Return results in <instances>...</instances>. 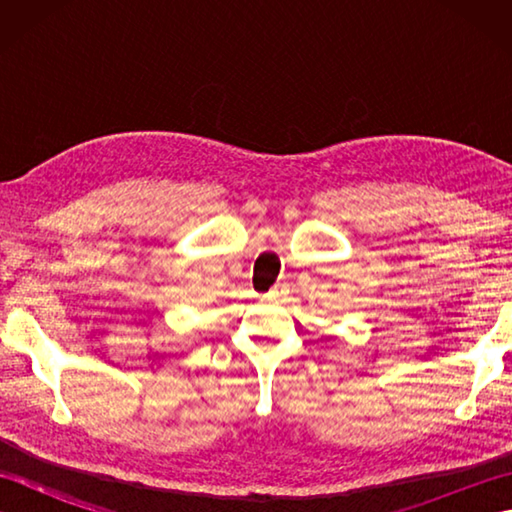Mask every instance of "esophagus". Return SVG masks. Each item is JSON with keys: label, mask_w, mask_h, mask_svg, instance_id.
Segmentation results:
<instances>
[{"label": "esophagus", "mask_w": 512, "mask_h": 512, "mask_svg": "<svg viewBox=\"0 0 512 512\" xmlns=\"http://www.w3.org/2000/svg\"><path fill=\"white\" fill-rule=\"evenodd\" d=\"M286 292H288V286H286V284H281V281H279V284H275V286H273V290H270V297L286 295Z\"/></svg>", "instance_id": "34e87169"}]
</instances>
